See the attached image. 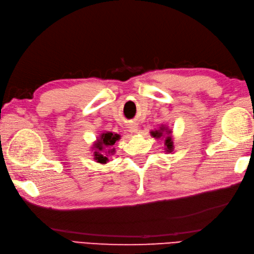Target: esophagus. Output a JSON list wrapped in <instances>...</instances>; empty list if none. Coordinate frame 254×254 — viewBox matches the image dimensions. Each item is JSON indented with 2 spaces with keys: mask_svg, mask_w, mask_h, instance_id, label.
Wrapping results in <instances>:
<instances>
[{
  "mask_svg": "<svg viewBox=\"0 0 254 254\" xmlns=\"http://www.w3.org/2000/svg\"><path fill=\"white\" fill-rule=\"evenodd\" d=\"M128 128H129V130H130V131H131V132H136V131H137V127L134 126V125H130Z\"/></svg>",
  "mask_w": 254,
  "mask_h": 254,
  "instance_id": "esophagus-1",
  "label": "esophagus"
}]
</instances>
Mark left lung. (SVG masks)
<instances>
[{
    "instance_id": "obj_1",
    "label": "left lung",
    "mask_w": 254,
    "mask_h": 254,
    "mask_svg": "<svg viewBox=\"0 0 254 254\" xmlns=\"http://www.w3.org/2000/svg\"><path fill=\"white\" fill-rule=\"evenodd\" d=\"M163 131V129H161ZM162 131H160V130H158V131H155V132H151L152 133V135H153V137H161V136H163V133H162ZM167 133H171V131H168ZM164 144H165V146H166V151L167 152H172L173 151V147H174V145H173V141H172V137L171 136H166V139H165V142H164Z\"/></svg>"
}]
</instances>
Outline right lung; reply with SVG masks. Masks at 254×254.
<instances>
[{
  "label": "right lung",
  "instance_id": "add662e5",
  "mask_svg": "<svg viewBox=\"0 0 254 254\" xmlns=\"http://www.w3.org/2000/svg\"><path fill=\"white\" fill-rule=\"evenodd\" d=\"M120 139L119 134H114L112 132H106L101 135V139L98 140V142L95 145V148L98 149L99 151L103 150L105 147H111V146L114 145V143L117 142ZM99 151H94V157L95 160H97L98 163H106L108 161V158L103 156L102 153H99ZM114 150L112 149L111 151L109 150L108 152H113Z\"/></svg>",
  "mask_w": 254,
  "mask_h": 254
}]
</instances>
